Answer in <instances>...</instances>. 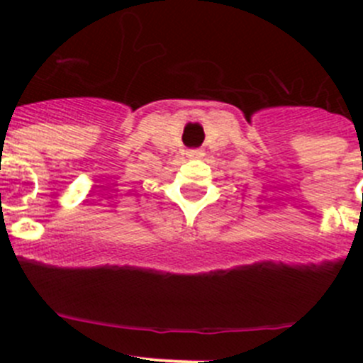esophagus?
<instances>
[{
    "label": "esophagus",
    "instance_id": "34e87169",
    "mask_svg": "<svg viewBox=\"0 0 363 363\" xmlns=\"http://www.w3.org/2000/svg\"><path fill=\"white\" fill-rule=\"evenodd\" d=\"M186 155H188V158H191V160L203 158V151H202V149H191V151H188V152H186Z\"/></svg>",
    "mask_w": 363,
    "mask_h": 363
}]
</instances>
